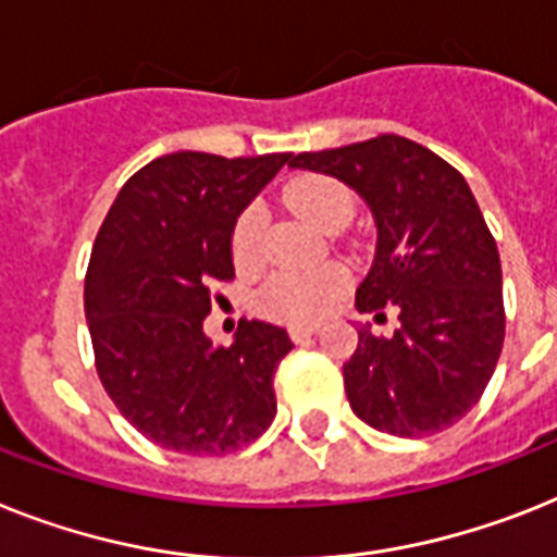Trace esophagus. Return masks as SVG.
<instances>
[{"mask_svg":"<svg viewBox=\"0 0 557 557\" xmlns=\"http://www.w3.org/2000/svg\"><path fill=\"white\" fill-rule=\"evenodd\" d=\"M312 333H319V324H289V338L293 342H301V338Z\"/></svg>","mask_w":557,"mask_h":557,"instance_id":"34e87169","label":"esophagus"}]
</instances>
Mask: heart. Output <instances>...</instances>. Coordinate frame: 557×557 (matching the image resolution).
Listing matches in <instances>:
<instances>
[{
    "instance_id": "obj_1",
    "label": "heart",
    "mask_w": 557,
    "mask_h": 557,
    "mask_svg": "<svg viewBox=\"0 0 557 557\" xmlns=\"http://www.w3.org/2000/svg\"><path fill=\"white\" fill-rule=\"evenodd\" d=\"M287 205L298 215L315 227L330 230L333 224L350 219L352 201L347 187L338 185L327 176H305L293 182L284 193ZM261 215L259 207H247L238 215L230 233V252L242 270H250L261 259ZM347 287V273L338 264H324V268L305 270V273H275L264 287H261V307L270 315L287 321H312L324 315L330 307L338 301V296Z\"/></svg>"
}]
</instances>
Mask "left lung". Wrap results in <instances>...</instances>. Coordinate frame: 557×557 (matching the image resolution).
<instances>
[{
	"instance_id": "1",
	"label": "left lung",
	"mask_w": 557,
	"mask_h": 557,
	"mask_svg": "<svg viewBox=\"0 0 557 557\" xmlns=\"http://www.w3.org/2000/svg\"><path fill=\"white\" fill-rule=\"evenodd\" d=\"M289 168L350 185L379 227L356 310L381 321L389 307L398 327L393 335L358 330L344 364L352 412L398 438L461 421L493 379L507 327L498 247L467 178L395 133L298 153Z\"/></svg>"
}]
</instances>
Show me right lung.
Masks as SVG:
<instances>
[{
    "label": "right lung",
    "mask_w": 557,
    "mask_h": 557,
    "mask_svg": "<svg viewBox=\"0 0 557 557\" xmlns=\"http://www.w3.org/2000/svg\"><path fill=\"white\" fill-rule=\"evenodd\" d=\"M289 159L159 156L124 182L99 227L85 275L96 372L116 410L159 447L224 455L273 424L287 330L242 319L236 342L219 347L201 327L213 282L233 278L238 213Z\"/></svg>",
    "instance_id": "obj_1"
}]
</instances>
